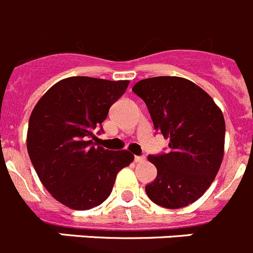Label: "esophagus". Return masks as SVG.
<instances>
[{
  "instance_id": "34e87169",
  "label": "esophagus",
  "mask_w": 253,
  "mask_h": 253,
  "mask_svg": "<svg viewBox=\"0 0 253 253\" xmlns=\"http://www.w3.org/2000/svg\"><path fill=\"white\" fill-rule=\"evenodd\" d=\"M144 160H145V157H139V155H136L135 157L136 163H141V162H144Z\"/></svg>"
}]
</instances>
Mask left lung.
<instances>
[{
    "instance_id": "8db88e82",
    "label": "left lung",
    "mask_w": 253,
    "mask_h": 253,
    "mask_svg": "<svg viewBox=\"0 0 253 253\" xmlns=\"http://www.w3.org/2000/svg\"><path fill=\"white\" fill-rule=\"evenodd\" d=\"M132 91L149 109L154 128L169 140L167 153L149 155L157 178L145 186L149 199L167 209L195 203L210 187L224 155L225 122L212 98L192 81L158 76Z\"/></svg>"
}]
</instances>
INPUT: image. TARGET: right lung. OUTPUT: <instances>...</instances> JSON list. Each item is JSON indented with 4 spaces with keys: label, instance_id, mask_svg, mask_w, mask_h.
<instances>
[{
    "label": "right lung",
    "instance_id": "obj_1",
    "mask_svg": "<svg viewBox=\"0 0 253 253\" xmlns=\"http://www.w3.org/2000/svg\"><path fill=\"white\" fill-rule=\"evenodd\" d=\"M129 81L74 76L58 81L42 96L29 118L26 146L48 192L75 210H89L108 199L121 169L133 155L98 146L109 108Z\"/></svg>",
    "mask_w": 253,
    "mask_h": 253
}]
</instances>
